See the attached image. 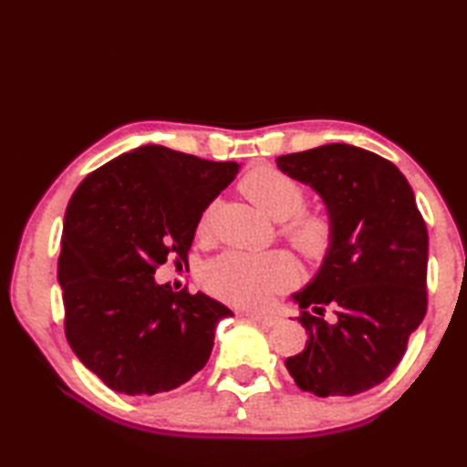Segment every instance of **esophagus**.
<instances>
[{"instance_id":"1","label":"esophagus","mask_w":467,"mask_h":467,"mask_svg":"<svg viewBox=\"0 0 467 467\" xmlns=\"http://www.w3.org/2000/svg\"><path fill=\"white\" fill-rule=\"evenodd\" d=\"M241 315H244V317H249V319L257 321V323H262V326H265V327H274L275 323H278V317H274V315L259 313V311H251V309H243Z\"/></svg>"}]
</instances>
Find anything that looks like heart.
<instances>
[{
    "mask_svg": "<svg viewBox=\"0 0 467 467\" xmlns=\"http://www.w3.org/2000/svg\"><path fill=\"white\" fill-rule=\"evenodd\" d=\"M243 193L272 220H287L282 234L309 259L326 255L331 244L329 218L319 212L298 214L305 205V189L296 179L275 167H257L241 181ZM208 214L200 231L208 226ZM296 278L295 262L282 251L264 255L224 253L203 267V284L214 295L239 305H262L275 292L288 288Z\"/></svg>",
    "mask_w": 467,
    "mask_h": 467,
    "instance_id": "b5f03b06",
    "label": "heart"
}]
</instances>
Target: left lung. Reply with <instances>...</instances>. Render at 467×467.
<instances>
[{"label": "left lung", "instance_id": "left-lung-1", "mask_svg": "<svg viewBox=\"0 0 467 467\" xmlns=\"http://www.w3.org/2000/svg\"><path fill=\"white\" fill-rule=\"evenodd\" d=\"M275 162L321 197L334 228L319 272L292 295L309 339L286 368L319 398L362 393L393 373L426 315L429 233L414 192L393 162L350 144ZM326 306L336 322L322 319Z\"/></svg>", "mask_w": 467, "mask_h": 467}]
</instances>
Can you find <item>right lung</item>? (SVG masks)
I'll return each instance as SVG.
<instances>
[{
  "mask_svg": "<svg viewBox=\"0 0 467 467\" xmlns=\"http://www.w3.org/2000/svg\"><path fill=\"white\" fill-rule=\"evenodd\" d=\"M239 172L164 146H140L86 177L63 220L57 280L66 337L110 389L154 395L187 383L233 311L203 292H172L154 272L187 262L205 208Z\"/></svg>",
  "mask_w": 467,
  "mask_h": 467,
  "instance_id": "right-lung-1",
  "label": "right lung"
}]
</instances>
